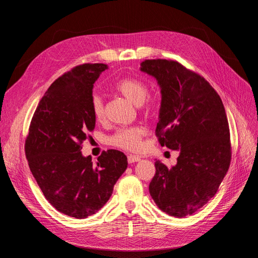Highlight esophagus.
Segmentation results:
<instances>
[{"label":"esophagus","mask_w":258,"mask_h":258,"mask_svg":"<svg viewBox=\"0 0 258 258\" xmlns=\"http://www.w3.org/2000/svg\"><path fill=\"white\" fill-rule=\"evenodd\" d=\"M141 160V158L139 157V156H136V155H128L127 156V161H128V163H135V162H138V161H140Z\"/></svg>","instance_id":"obj_1"}]
</instances>
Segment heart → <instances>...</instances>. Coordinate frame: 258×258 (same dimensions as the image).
<instances>
[{
	"instance_id": "1",
	"label": "heart",
	"mask_w": 258,
	"mask_h": 258,
	"mask_svg": "<svg viewBox=\"0 0 258 258\" xmlns=\"http://www.w3.org/2000/svg\"><path fill=\"white\" fill-rule=\"evenodd\" d=\"M113 88L135 104L140 105V108L144 113L150 114L155 110L154 100L147 96L150 89L143 80L135 77H124L116 81ZM91 111L97 121H102L104 119L105 111L103 100L97 94H94L91 98ZM144 135L145 128L140 125L119 128L113 136L110 137L108 142L121 150L138 152L142 146Z\"/></svg>"
}]
</instances>
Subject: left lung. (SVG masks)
Instances as JSON below:
<instances>
[{
    "label": "left lung",
    "mask_w": 258,
    "mask_h": 258,
    "mask_svg": "<svg viewBox=\"0 0 258 258\" xmlns=\"http://www.w3.org/2000/svg\"><path fill=\"white\" fill-rule=\"evenodd\" d=\"M141 71L161 87L158 141L180 152L172 167L155 162L150 194L162 211L184 218L215 196L229 169L231 142L225 107L204 77L177 60L145 59Z\"/></svg>",
    "instance_id": "left-lung-1"
}]
</instances>
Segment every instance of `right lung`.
I'll return each instance as SVG.
<instances>
[{"label": "right lung", "instance_id": "right-lung-1", "mask_svg": "<svg viewBox=\"0 0 258 258\" xmlns=\"http://www.w3.org/2000/svg\"><path fill=\"white\" fill-rule=\"evenodd\" d=\"M104 63L74 67L53 81L38 102L25 141V154L40 190L59 212L86 219L111 198L127 167L126 156L102 152L97 163L80 150L95 127L92 90Z\"/></svg>", "mask_w": 258, "mask_h": 258}]
</instances>
